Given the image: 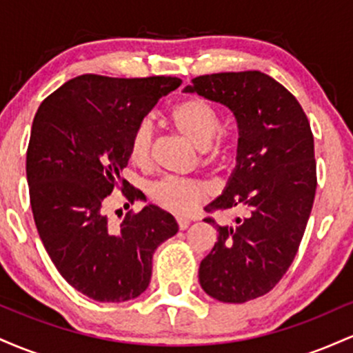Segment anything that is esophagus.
<instances>
[{
	"label": "esophagus",
	"instance_id": "1",
	"mask_svg": "<svg viewBox=\"0 0 353 353\" xmlns=\"http://www.w3.org/2000/svg\"><path fill=\"white\" fill-rule=\"evenodd\" d=\"M177 224H179L181 230H185L189 228L190 221H189V219H184V217H177Z\"/></svg>",
	"mask_w": 353,
	"mask_h": 353
}]
</instances>
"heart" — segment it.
<instances>
[{
	"mask_svg": "<svg viewBox=\"0 0 353 353\" xmlns=\"http://www.w3.org/2000/svg\"><path fill=\"white\" fill-rule=\"evenodd\" d=\"M172 124L182 137L199 151H209L214 141L222 132V121L216 108L204 99H188L172 109ZM152 123L143 121L136 128L131 141V157L137 164H145L151 159ZM221 151L216 149L210 161H216ZM152 199L164 209L176 214H188L196 209L205 197L209 189L199 181L165 177L156 182L151 189Z\"/></svg>",
	"mask_w": 353,
	"mask_h": 353,
	"instance_id": "1",
	"label": "heart"
}]
</instances>
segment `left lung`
Returning a JSON list of instances; mask_svg holds the SVG:
<instances>
[{
    "label": "left lung",
    "mask_w": 353,
    "mask_h": 353,
    "mask_svg": "<svg viewBox=\"0 0 353 353\" xmlns=\"http://www.w3.org/2000/svg\"><path fill=\"white\" fill-rule=\"evenodd\" d=\"M184 92L222 104L236 117V168L205 210L244 208L247 217L219 225L217 242L201 262L199 282L212 299L244 303L283 277L314 205V136L299 101L261 71L217 72L192 79Z\"/></svg>",
    "instance_id": "left-lung-1"
}]
</instances>
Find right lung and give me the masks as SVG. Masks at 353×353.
<instances>
[{"instance_id": "right-lung-1", "label": "right lung", "mask_w": 353, "mask_h": 353, "mask_svg": "<svg viewBox=\"0 0 353 353\" xmlns=\"http://www.w3.org/2000/svg\"><path fill=\"white\" fill-rule=\"evenodd\" d=\"M179 78L124 79L83 74L43 101L31 128L26 176L44 249L64 281L98 302H125L148 289L152 254L176 236L172 214L154 204L109 219L114 188L141 197L119 172L136 128Z\"/></svg>"}]
</instances>
